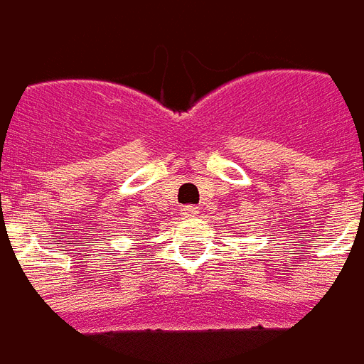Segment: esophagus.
Listing matches in <instances>:
<instances>
[{"label": "esophagus", "instance_id": "obj_1", "mask_svg": "<svg viewBox=\"0 0 364 364\" xmlns=\"http://www.w3.org/2000/svg\"><path fill=\"white\" fill-rule=\"evenodd\" d=\"M181 213L185 214L187 218H195V216H197V214L200 213V210H198V206H185Z\"/></svg>", "mask_w": 364, "mask_h": 364}]
</instances>
